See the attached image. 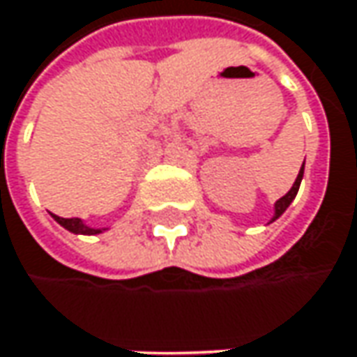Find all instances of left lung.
Instances as JSON below:
<instances>
[{
    "label": "left lung",
    "mask_w": 357,
    "mask_h": 357,
    "mask_svg": "<svg viewBox=\"0 0 357 357\" xmlns=\"http://www.w3.org/2000/svg\"><path fill=\"white\" fill-rule=\"evenodd\" d=\"M305 165V163H303ZM303 165H301V172H299V176H297V179H295V183H293V188L284 194L283 198L277 199V204H275V218L273 220H277L281 214H283L284 210L289 208V204L295 199V196H297V192H299V185H301V179H303Z\"/></svg>",
    "instance_id": "left-lung-1"
}]
</instances>
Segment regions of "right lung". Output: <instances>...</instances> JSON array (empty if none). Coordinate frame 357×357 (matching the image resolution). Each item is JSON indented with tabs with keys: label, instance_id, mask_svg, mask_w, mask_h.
Wrapping results in <instances>:
<instances>
[{
	"label": "right lung",
	"instance_id": "obj_1",
	"mask_svg": "<svg viewBox=\"0 0 357 357\" xmlns=\"http://www.w3.org/2000/svg\"><path fill=\"white\" fill-rule=\"evenodd\" d=\"M52 216L60 226H64L66 230H70L74 234H98V232H102L100 228H89L80 218H60L56 214H52Z\"/></svg>",
	"mask_w": 357,
	"mask_h": 357
}]
</instances>
